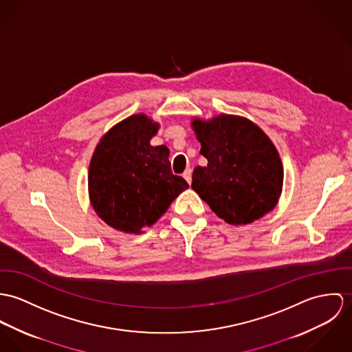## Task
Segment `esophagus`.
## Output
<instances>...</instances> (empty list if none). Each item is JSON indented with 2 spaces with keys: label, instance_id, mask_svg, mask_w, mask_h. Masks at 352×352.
Here are the masks:
<instances>
[{
  "label": "esophagus",
  "instance_id": "1",
  "mask_svg": "<svg viewBox=\"0 0 352 352\" xmlns=\"http://www.w3.org/2000/svg\"><path fill=\"white\" fill-rule=\"evenodd\" d=\"M184 178L188 181L189 185L192 184V168H186V170L184 171Z\"/></svg>",
  "mask_w": 352,
  "mask_h": 352
}]
</instances>
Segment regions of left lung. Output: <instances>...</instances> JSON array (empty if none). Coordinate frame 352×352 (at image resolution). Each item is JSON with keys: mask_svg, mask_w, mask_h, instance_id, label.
Segmentation results:
<instances>
[{"mask_svg": "<svg viewBox=\"0 0 352 352\" xmlns=\"http://www.w3.org/2000/svg\"><path fill=\"white\" fill-rule=\"evenodd\" d=\"M208 159L197 166L192 188L226 223L244 226L272 212L283 185V166L269 136L251 120L219 115L193 118Z\"/></svg>", "mask_w": 352, "mask_h": 352, "instance_id": "8db88e82", "label": "left lung"}]
</instances>
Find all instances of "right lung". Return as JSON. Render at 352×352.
<instances>
[{
    "instance_id": "obj_1",
    "label": "right lung",
    "mask_w": 352,
    "mask_h": 352,
    "mask_svg": "<svg viewBox=\"0 0 352 352\" xmlns=\"http://www.w3.org/2000/svg\"><path fill=\"white\" fill-rule=\"evenodd\" d=\"M159 124L133 115L112 126L90 160L87 186L93 209L109 227L142 234L189 188L174 175L166 146H151Z\"/></svg>"
}]
</instances>
